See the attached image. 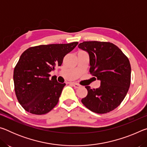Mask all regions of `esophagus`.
Masks as SVG:
<instances>
[{"mask_svg":"<svg viewBox=\"0 0 147 147\" xmlns=\"http://www.w3.org/2000/svg\"><path fill=\"white\" fill-rule=\"evenodd\" d=\"M71 84H72V85H73V86L74 87V88H76V89L80 88V87H81V86L80 85V84H76V83H71Z\"/></svg>","mask_w":147,"mask_h":147,"instance_id":"1","label":"esophagus"}]
</instances>
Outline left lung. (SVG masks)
Here are the masks:
<instances>
[{
	"label": "left lung",
	"instance_id": "1",
	"mask_svg": "<svg viewBox=\"0 0 147 147\" xmlns=\"http://www.w3.org/2000/svg\"><path fill=\"white\" fill-rule=\"evenodd\" d=\"M78 48L89 55V72L100 80V87L86 86L88 95L82 102L93 112H110L120 105L131 82V66L128 57L110 42L84 41Z\"/></svg>",
	"mask_w": 147,
	"mask_h": 147
}]
</instances>
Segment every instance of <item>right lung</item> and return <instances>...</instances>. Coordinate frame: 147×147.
<instances>
[{
  "mask_svg": "<svg viewBox=\"0 0 147 147\" xmlns=\"http://www.w3.org/2000/svg\"><path fill=\"white\" fill-rule=\"evenodd\" d=\"M78 42L30 47L21 54L13 71L14 89L19 104L28 112L43 115L58 102L65 84L49 79L51 71L61 66L63 58Z\"/></svg>",
  "mask_w": 147,
  "mask_h": 147,
  "instance_id": "1",
  "label": "right lung"
}]
</instances>
